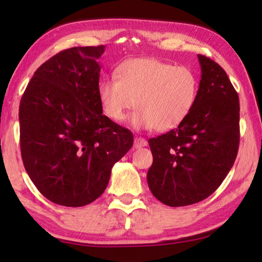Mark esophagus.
<instances>
[{"mask_svg":"<svg viewBox=\"0 0 262 262\" xmlns=\"http://www.w3.org/2000/svg\"><path fill=\"white\" fill-rule=\"evenodd\" d=\"M148 145V142H146V139L142 138V137H136L135 138V148L138 149V148H143V146H146Z\"/></svg>","mask_w":262,"mask_h":262,"instance_id":"obj_1","label":"esophagus"}]
</instances>
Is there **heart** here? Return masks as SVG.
<instances>
[{
  "instance_id": "obj_1",
  "label": "heart",
  "mask_w": 262,
  "mask_h": 262,
  "mask_svg": "<svg viewBox=\"0 0 262 262\" xmlns=\"http://www.w3.org/2000/svg\"><path fill=\"white\" fill-rule=\"evenodd\" d=\"M199 94V78L189 67L155 58H132L121 63L116 78L98 85L102 112L116 123L137 107L131 124L160 132L178 127L192 112Z\"/></svg>"
}]
</instances>
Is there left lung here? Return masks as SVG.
<instances>
[{
    "mask_svg": "<svg viewBox=\"0 0 262 262\" xmlns=\"http://www.w3.org/2000/svg\"><path fill=\"white\" fill-rule=\"evenodd\" d=\"M199 94L177 128L149 139L146 180L156 199L187 206L212 194L230 171L239 143V101L223 68L198 55Z\"/></svg>",
    "mask_w": 262,
    "mask_h": 262,
    "instance_id": "obj_1",
    "label": "left lung"
}]
</instances>
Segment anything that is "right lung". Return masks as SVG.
<instances>
[{"label":"right lung","instance_id":"add662e5","mask_svg":"<svg viewBox=\"0 0 262 262\" xmlns=\"http://www.w3.org/2000/svg\"><path fill=\"white\" fill-rule=\"evenodd\" d=\"M105 46L71 48L35 71L20 101V146L45 198L78 207L98 199L134 135L102 114L98 96Z\"/></svg>","mask_w":262,"mask_h":262}]
</instances>
